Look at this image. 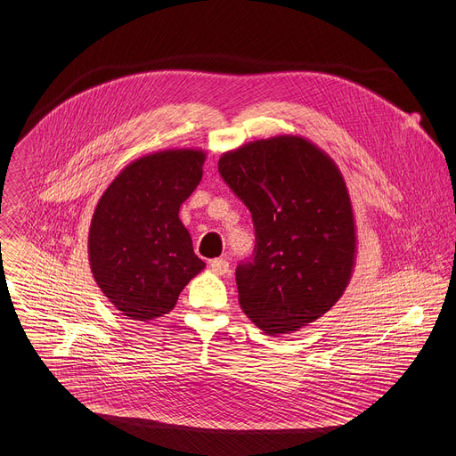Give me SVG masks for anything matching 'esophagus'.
<instances>
[{
	"label": "esophagus",
	"instance_id": "obj_1",
	"mask_svg": "<svg viewBox=\"0 0 456 456\" xmlns=\"http://www.w3.org/2000/svg\"><path fill=\"white\" fill-rule=\"evenodd\" d=\"M210 270H212L214 273H217V275H224V273H228V270H230V263L226 260H223V258H216V260L210 261Z\"/></svg>",
	"mask_w": 456,
	"mask_h": 456
}]
</instances>
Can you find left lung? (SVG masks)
<instances>
[{
	"label": "left lung",
	"mask_w": 456,
	"mask_h": 456,
	"mask_svg": "<svg viewBox=\"0 0 456 456\" xmlns=\"http://www.w3.org/2000/svg\"><path fill=\"white\" fill-rule=\"evenodd\" d=\"M253 216V260L237 266L239 304L266 335L316 322L344 295L356 258L353 205L335 161L311 140L279 134L219 158Z\"/></svg>",
	"instance_id": "obj_1"
}]
</instances>
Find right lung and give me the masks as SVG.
Listing matches in <instances>:
<instances>
[{"mask_svg": "<svg viewBox=\"0 0 456 456\" xmlns=\"http://www.w3.org/2000/svg\"><path fill=\"white\" fill-rule=\"evenodd\" d=\"M207 154L167 149L125 167L100 198L89 228L93 277L109 302L130 320L168 314L205 263L179 219L195 191Z\"/></svg>", "mask_w": 456, "mask_h": 456, "instance_id": "add662e5", "label": "right lung"}]
</instances>
